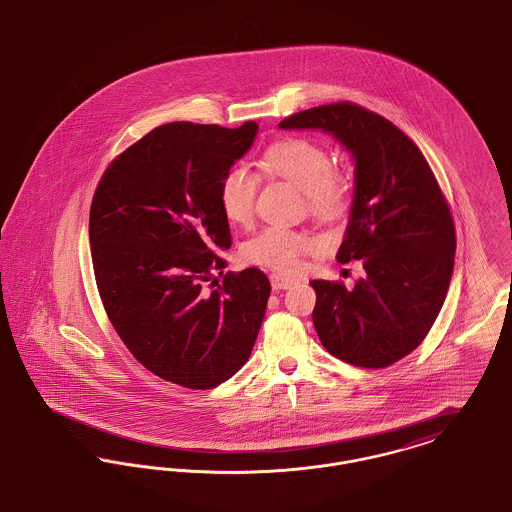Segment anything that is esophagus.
<instances>
[{
	"label": "esophagus",
	"mask_w": 512,
	"mask_h": 512,
	"mask_svg": "<svg viewBox=\"0 0 512 512\" xmlns=\"http://www.w3.org/2000/svg\"><path fill=\"white\" fill-rule=\"evenodd\" d=\"M269 281H271V287H273L275 291L289 289V287L295 283L293 277H287V275H283V273H271V275H269Z\"/></svg>",
	"instance_id": "1"
}]
</instances>
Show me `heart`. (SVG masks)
<instances>
[{
    "label": "heart",
    "instance_id": "b5f03b06",
    "mask_svg": "<svg viewBox=\"0 0 512 512\" xmlns=\"http://www.w3.org/2000/svg\"><path fill=\"white\" fill-rule=\"evenodd\" d=\"M264 169L306 194L308 208L322 219H341L352 206L349 177L333 167L329 150L310 138H285L271 144L262 158ZM258 177L246 167H231L219 181L217 198L223 216L235 225H248L256 212ZM322 243L310 233L271 225L244 246L248 262L295 271L302 258L320 250Z\"/></svg>",
    "mask_w": 512,
    "mask_h": 512
}]
</instances>
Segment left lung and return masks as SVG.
Returning <instances> with one entry per match:
<instances>
[{
    "instance_id": "8db88e82",
    "label": "left lung",
    "mask_w": 512,
    "mask_h": 512,
    "mask_svg": "<svg viewBox=\"0 0 512 512\" xmlns=\"http://www.w3.org/2000/svg\"><path fill=\"white\" fill-rule=\"evenodd\" d=\"M281 129H322L356 163L350 221L337 260H362L347 289L312 281L314 327L335 358L387 368L428 335L449 291L457 235L449 204L420 148L385 117L352 102L298 111Z\"/></svg>"
}]
</instances>
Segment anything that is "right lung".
Returning a JSON list of instances; mask_svg holds the SVG:
<instances>
[{"label":"right lung","mask_w":512,"mask_h":512,"mask_svg":"<svg viewBox=\"0 0 512 512\" xmlns=\"http://www.w3.org/2000/svg\"><path fill=\"white\" fill-rule=\"evenodd\" d=\"M258 133L175 121L104 171L90 206V252L109 322L152 374L212 389L248 360L266 314L264 271L223 269L231 246L217 189ZM224 281L217 290L215 273Z\"/></svg>","instance_id":"add662e5"}]
</instances>
